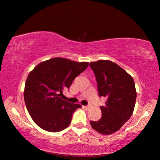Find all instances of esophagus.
<instances>
[{"instance_id": "esophagus-1", "label": "esophagus", "mask_w": 160, "mask_h": 160, "mask_svg": "<svg viewBox=\"0 0 160 160\" xmlns=\"http://www.w3.org/2000/svg\"><path fill=\"white\" fill-rule=\"evenodd\" d=\"M83 108H84L85 109H86V110H89V109L90 108V105H87V106H83Z\"/></svg>"}]
</instances>
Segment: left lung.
<instances>
[{
  "label": "left lung",
  "instance_id": "8db88e82",
  "mask_svg": "<svg viewBox=\"0 0 160 160\" xmlns=\"http://www.w3.org/2000/svg\"><path fill=\"white\" fill-rule=\"evenodd\" d=\"M95 73L100 97L107 98L100 106L102 118L90 121L94 130L102 135H110L120 130L130 118L135 108L137 92L132 77L110 60L90 62Z\"/></svg>",
  "mask_w": 160,
  "mask_h": 160
}]
</instances>
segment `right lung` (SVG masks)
<instances>
[{
  "label": "right lung",
  "instance_id": "1",
  "mask_svg": "<svg viewBox=\"0 0 160 160\" xmlns=\"http://www.w3.org/2000/svg\"><path fill=\"white\" fill-rule=\"evenodd\" d=\"M88 65L87 62L54 58L39 63L29 73L24 100L32 120L40 128L57 132L70 125L73 112L82 106L63 100L60 96Z\"/></svg>",
  "mask_w": 160,
  "mask_h": 160
}]
</instances>
